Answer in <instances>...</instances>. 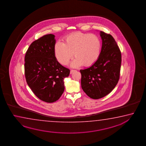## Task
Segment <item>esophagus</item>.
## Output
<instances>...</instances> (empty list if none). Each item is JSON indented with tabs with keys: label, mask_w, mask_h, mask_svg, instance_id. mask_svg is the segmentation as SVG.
I'll list each match as a JSON object with an SVG mask.
<instances>
[{
	"label": "esophagus",
	"mask_w": 146,
	"mask_h": 146,
	"mask_svg": "<svg viewBox=\"0 0 146 146\" xmlns=\"http://www.w3.org/2000/svg\"><path fill=\"white\" fill-rule=\"evenodd\" d=\"M75 71H76V70H73V69H71V70H70V74H72V73H73V72H75Z\"/></svg>",
	"instance_id": "obj_1"
}]
</instances>
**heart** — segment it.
<instances>
[{
	"label": "heart",
	"mask_w": 146,
	"mask_h": 146,
	"mask_svg": "<svg viewBox=\"0 0 146 146\" xmlns=\"http://www.w3.org/2000/svg\"><path fill=\"white\" fill-rule=\"evenodd\" d=\"M100 39L94 34L74 32L67 35L64 42H58L54 46V53L57 60L66 65L73 54L76 58L72 63V67L90 66L97 61L101 53Z\"/></svg>",
	"instance_id": "b5f03b06"
}]
</instances>
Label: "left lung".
<instances>
[{
    "instance_id": "8db88e82",
    "label": "left lung",
    "mask_w": 146,
    "mask_h": 146,
    "mask_svg": "<svg viewBox=\"0 0 146 146\" xmlns=\"http://www.w3.org/2000/svg\"><path fill=\"white\" fill-rule=\"evenodd\" d=\"M101 53L90 67L81 69V87L90 98L98 99L111 93L119 81L121 54L111 35L101 31Z\"/></svg>"
}]
</instances>
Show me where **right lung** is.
Segmentation results:
<instances>
[{"instance_id":"add662e5","label":"right lung","mask_w":146,"mask_h":146,"mask_svg":"<svg viewBox=\"0 0 146 146\" xmlns=\"http://www.w3.org/2000/svg\"><path fill=\"white\" fill-rule=\"evenodd\" d=\"M55 36L45 35L31 43L25 56L27 83L35 95L46 102L58 100L64 91V79L70 70L57 61Z\"/></svg>"}]
</instances>
